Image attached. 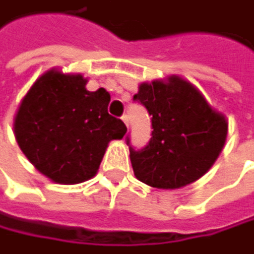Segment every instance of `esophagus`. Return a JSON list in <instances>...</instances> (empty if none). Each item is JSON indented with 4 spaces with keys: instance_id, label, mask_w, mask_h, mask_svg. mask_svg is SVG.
<instances>
[{
    "instance_id": "1",
    "label": "esophagus",
    "mask_w": 254,
    "mask_h": 254,
    "mask_svg": "<svg viewBox=\"0 0 254 254\" xmlns=\"http://www.w3.org/2000/svg\"><path fill=\"white\" fill-rule=\"evenodd\" d=\"M122 121H124V124L128 127V116L127 115H124V116H122Z\"/></svg>"
}]
</instances>
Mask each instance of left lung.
I'll return each instance as SVG.
<instances>
[{"label":"left lung","mask_w":254,"mask_h":254,"mask_svg":"<svg viewBox=\"0 0 254 254\" xmlns=\"http://www.w3.org/2000/svg\"><path fill=\"white\" fill-rule=\"evenodd\" d=\"M133 100L146 107L154 128L146 147H130L135 178L165 190L202 178L223 151L226 116L210 107L196 86L178 75L141 83Z\"/></svg>","instance_id":"obj_1"}]
</instances>
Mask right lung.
I'll list each match as a JSON object with an SVG mask.
<instances>
[{"label":"right lung","mask_w":254,"mask_h":254,"mask_svg":"<svg viewBox=\"0 0 254 254\" xmlns=\"http://www.w3.org/2000/svg\"><path fill=\"white\" fill-rule=\"evenodd\" d=\"M80 73L50 69L31 86L13 118L21 152L52 182L73 185L97 174L111 139L127 127L108 115L110 94L86 89Z\"/></svg>","instance_id":"add662e5"}]
</instances>
